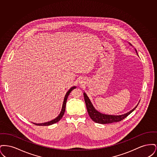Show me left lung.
<instances>
[{"label":"left lung","mask_w":157,"mask_h":157,"mask_svg":"<svg viewBox=\"0 0 157 157\" xmlns=\"http://www.w3.org/2000/svg\"><path fill=\"white\" fill-rule=\"evenodd\" d=\"M129 45L132 46L131 44ZM135 51L137 53L136 50L135 49ZM138 55V53H137ZM83 96H84V99L85 102V104L86 106L87 111L88 112V114L90 115V118L93 120L94 122L98 123V124H111L113 122H119L124 118H125L127 116H128L131 113L133 112L136 108L137 107L138 104L136 105V106L133 108L132 110L130 111L127 112L126 113L122 114V115H107V114H104L102 113H101L94 108V105L92 104V102L90 101V98L87 96L86 94L83 92Z\"/></svg>","instance_id":"1"}]
</instances>
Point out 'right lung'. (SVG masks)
Segmentation results:
<instances>
[{
  "label": "right lung",
  "instance_id": "right-lung-1",
  "mask_svg": "<svg viewBox=\"0 0 157 157\" xmlns=\"http://www.w3.org/2000/svg\"><path fill=\"white\" fill-rule=\"evenodd\" d=\"M75 88H76V86H72L71 87L69 90L67 91L65 96L64 98V99H63V104H62V109H61V111L60 112L59 115L55 118V119L51 120L50 121H48V122H44V123H39V124H36V123H34V122H32L33 124H34L35 125H39V126H48V125H52L53 124H55L56 122H58L60 120V119L62 118L63 115H64V113L65 111V108H66V104H67V97L69 95V94L71 93V92L73 90H74Z\"/></svg>",
  "mask_w": 157,
  "mask_h": 157
}]
</instances>
